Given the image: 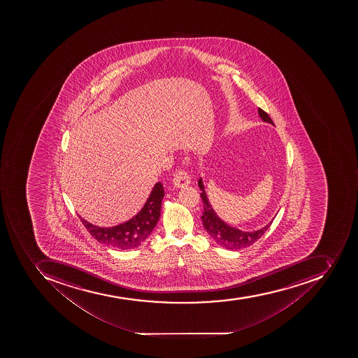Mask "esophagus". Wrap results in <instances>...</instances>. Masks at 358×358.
Wrapping results in <instances>:
<instances>
[{"mask_svg": "<svg viewBox=\"0 0 358 358\" xmlns=\"http://www.w3.org/2000/svg\"><path fill=\"white\" fill-rule=\"evenodd\" d=\"M190 181L192 180H190L188 172L185 171V170L179 169L173 176V185L177 188H183V187L188 186Z\"/></svg>", "mask_w": 358, "mask_h": 358, "instance_id": "obj_1", "label": "esophagus"}]
</instances>
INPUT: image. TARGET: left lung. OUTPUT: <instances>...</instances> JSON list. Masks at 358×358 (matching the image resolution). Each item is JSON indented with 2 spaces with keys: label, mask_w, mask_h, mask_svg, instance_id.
Instances as JSON below:
<instances>
[{
  "label": "left lung",
  "mask_w": 358,
  "mask_h": 358,
  "mask_svg": "<svg viewBox=\"0 0 358 358\" xmlns=\"http://www.w3.org/2000/svg\"><path fill=\"white\" fill-rule=\"evenodd\" d=\"M259 115L261 116L263 121L274 125L273 121L271 120L268 113L264 112L262 108H259ZM198 186L201 190L200 197L203 199V216H201L203 227H205L206 231L210 235L211 238L222 248H227L231 251H237L241 248H248V246L252 245L257 240H259L273 222L272 220V222H268V225L261 228L259 231H244L231 227V226L227 225L224 220H220L211 207L205 188H203L201 178L198 180Z\"/></svg>",
  "instance_id": "8db88e82"
}]
</instances>
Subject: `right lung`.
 I'll list each match as a JSON object with an SVG mask.
<instances>
[{
	"instance_id": "right-lung-1",
	"label": "right lung",
	"mask_w": 358,
	"mask_h": 358,
	"mask_svg": "<svg viewBox=\"0 0 358 358\" xmlns=\"http://www.w3.org/2000/svg\"><path fill=\"white\" fill-rule=\"evenodd\" d=\"M164 197L162 183L157 182L143 208L130 220L113 227H99L80 218L83 225L97 242L122 251L138 248L145 242L160 218L161 203Z\"/></svg>"
}]
</instances>
